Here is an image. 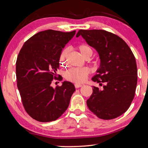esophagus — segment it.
Instances as JSON below:
<instances>
[{
    "label": "esophagus",
    "instance_id": "obj_1",
    "mask_svg": "<svg viewBox=\"0 0 148 148\" xmlns=\"http://www.w3.org/2000/svg\"><path fill=\"white\" fill-rule=\"evenodd\" d=\"M82 86H83V85L79 84H74V86H75V87H76V88H79V87H81Z\"/></svg>",
    "mask_w": 148,
    "mask_h": 148
}]
</instances>
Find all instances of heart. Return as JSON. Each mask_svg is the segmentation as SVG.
<instances>
[{
    "label": "heart",
    "mask_w": 148,
    "mask_h": 148,
    "mask_svg": "<svg viewBox=\"0 0 148 148\" xmlns=\"http://www.w3.org/2000/svg\"><path fill=\"white\" fill-rule=\"evenodd\" d=\"M77 48L81 53L82 56L85 59H89L92 55V49L89 45L86 44H79L77 46ZM69 53V49L65 47L62 50L59 56V64L61 66L64 67L66 65L67 55ZM90 73V69L87 67L83 68H72L65 72L64 77L67 80L74 83H83L87 79Z\"/></svg>",
    "instance_id": "obj_1"
}]
</instances>
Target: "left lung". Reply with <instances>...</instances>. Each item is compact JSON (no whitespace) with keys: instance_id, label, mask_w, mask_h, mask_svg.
<instances>
[{"instance_id":"left-lung-1","label":"left lung","mask_w":148,"mask_h":148,"mask_svg":"<svg viewBox=\"0 0 148 148\" xmlns=\"http://www.w3.org/2000/svg\"><path fill=\"white\" fill-rule=\"evenodd\" d=\"M89 46L98 51L101 66L92 80L103 89L93 87L87 101L89 109L100 119H115L129 109L136 91L138 72L133 53L117 35L101 29L79 30Z\"/></svg>"}]
</instances>
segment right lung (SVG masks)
I'll list each match as a JSON object with an SVG mask.
<instances>
[{"label": "right lung", "mask_w": 148, "mask_h": 148, "mask_svg": "<svg viewBox=\"0 0 148 148\" xmlns=\"http://www.w3.org/2000/svg\"><path fill=\"white\" fill-rule=\"evenodd\" d=\"M75 33L51 29L39 32L20 50L16 61L17 88L26 112L36 121H56L68 108L74 86L64 81L53 88L51 82L62 80L56 75L59 56Z\"/></svg>", "instance_id": "obj_1"}]
</instances>
